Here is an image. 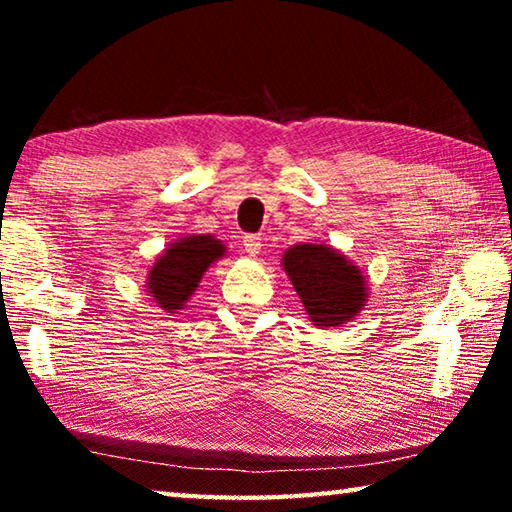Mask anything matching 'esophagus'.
<instances>
[{"instance_id":"esophagus-1","label":"esophagus","mask_w":512,"mask_h":512,"mask_svg":"<svg viewBox=\"0 0 512 512\" xmlns=\"http://www.w3.org/2000/svg\"><path fill=\"white\" fill-rule=\"evenodd\" d=\"M262 246H264L262 237H257V235H246L244 237V248H246V253L250 257H257L259 253H262Z\"/></svg>"}]
</instances>
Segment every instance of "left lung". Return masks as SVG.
<instances>
[{"label":"left lung","mask_w":512,"mask_h":512,"mask_svg":"<svg viewBox=\"0 0 512 512\" xmlns=\"http://www.w3.org/2000/svg\"><path fill=\"white\" fill-rule=\"evenodd\" d=\"M282 268L316 327H341L368 302V277L341 250L296 244L282 255Z\"/></svg>","instance_id":"obj_1"}]
</instances>
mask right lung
<instances>
[{"mask_svg":"<svg viewBox=\"0 0 512 512\" xmlns=\"http://www.w3.org/2000/svg\"><path fill=\"white\" fill-rule=\"evenodd\" d=\"M228 248L212 235H187L162 250L146 273V296L167 314H178L201 284L207 268L225 257Z\"/></svg>","mask_w":512,"mask_h":512,"instance_id":"right-lung-1","label":"right lung"}]
</instances>
